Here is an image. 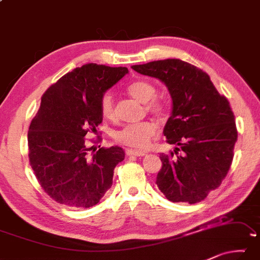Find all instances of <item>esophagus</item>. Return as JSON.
Masks as SVG:
<instances>
[{
    "mask_svg": "<svg viewBox=\"0 0 260 260\" xmlns=\"http://www.w3.org/2000/svg\"><path fill=\"white\" fill-rule=\"evenodd\" d=\"M126 154L127 155H134V156H143V155H146L147 152L146 151H143V150H138V149H126Z\"/></svg>",
    "mask_w": 260,
    "mask_h": 260,
    "instance_id": "34e87169",
    "label": "esophagus"
}]
</instances>
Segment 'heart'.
<instances>
[{
  "mask_svg": "<svg viewBox=\"0 0 260 260\" xmlns=\"http://www.w3.org/2000/svg\"><path fill=\"white\" fill-rule=\"evenodd\" d=\"M127 91L132 97L142 104H147V109L152 112H160L163 105L157 101H152L156 96V88L148 81H135L127 86ZM152 102H150V101ZM101 112L103 117L108 120L114 121L117 119V112L114 108L113 96L110 92L105 93L101 100ZM157 133V126L150 120L131 123L117 132L115 140L122 145L145 148L149 143L150 139Z\"/></svg>",
  "mask_w": 260,
  "mask_h": 260,
  "instance_id": "obj_1",
  "label": "heart"
}]
</instances>
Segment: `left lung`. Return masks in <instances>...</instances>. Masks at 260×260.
Returning <instances> with one entry per match:
<instances>
[{"label": "left lung", "mask_w": 260, "mask_h": 260, "mask_svg": "<svg viewBox=\"0 0 260 260\" xmlns=\"http://www.w3.org/2000/svg\"><path fill=\"white\" fill-rule=\"evenodd\" d=\"M132 68L163 82L172 101L163 134L176 147L160 154L156 184L172 203H199L220 186L232 166L237 129L228 100L207 74L179 59Z\"/></svg>", "instance_id": "obj_1"}]
</instances>
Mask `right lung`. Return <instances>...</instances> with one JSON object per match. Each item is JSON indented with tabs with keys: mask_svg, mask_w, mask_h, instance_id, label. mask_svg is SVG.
Masks as SVG:
<instances>
[{
	"mask_svg": "<svg viewBox=\"0 0 260 260\" xmlns=\"http://www.w3.org/2000/svg\"><path fill=\"white\" fill-rule=\"evenodd\" d=\"M126 74V67L83 64L41 97L27 133L28 158L41 187L56 203L92 207L112 186L113 170L125 158V151L112 146L90 154L84 137L97 132L103 121L102 97Z\"/></svg>",
	"mask_w": 260,
	"mask_h": 260,
	"instance_id": "add662e5",
	"label": "right lung"
}]
</instances>
